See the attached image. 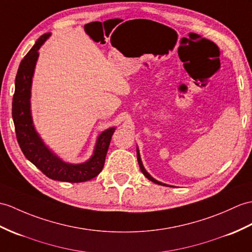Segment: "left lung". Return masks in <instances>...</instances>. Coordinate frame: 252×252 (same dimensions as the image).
Here are the masks:
<instances>
[{
	"label": "left lung",
	"mask_w": 252,
	"mask_h": 252,
	"mask_svg": "<svg viewBox=\"0 0 252 252\" xmlns=\"http://www.w3.org/2000/svg\"><path fill=\"white\" fill-rule=\"evenodd\" d=\"M137 161H138V165H139V167H140V171H142V173L145 175L146 177H147L149 180H151L153 181V183H155V184H158V185H163V186H166V185H164V184H162V183H160V181H158V180H156L155 178H153L150 176V175L146 172V169L144 168V166H143V163H142V160H140V156H139V151H138V149H137Z\"/></svg>",
	"instance_id": "1"
}]
</instances>
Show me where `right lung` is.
<instances>
[{
    "instance_id": "right-lung-1",
    "label": "right lung",
    "mask_w": 252,
    "mask_h": 252,
    "mask_svg": "<svg viewBox=\"0 0 252 252\" xmlns=\"http://www.w3.org/2000/svg\"><path fill=\"white\" fill-rule=\"evenodd\" d=\"M49 35L50 33L44 34L36 40L31 50L22 59L16 75L11 109L16 137L23 155L47 177L67 183H84L96 177L103 169L115 127L107 128L101 133L96 140L94 153L91 159L81 164H69L63 162L46 147L33 126L30 97L32 77L38 58V49L49 37Z\"/></svg>"
}]
</instances>
